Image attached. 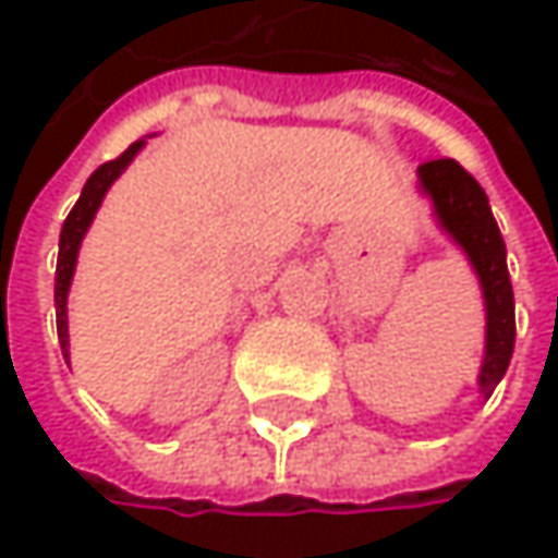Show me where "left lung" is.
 <instances>
[{
    "label": "left lung",
    "mask_w": 558,
    "mask_h": 558,
    "mask_svg": "<svg viewBox=\"0 0 558 558\" xmlns=\"http://www.w3.org/2000/svg\"><path fill=\"white\" fill-rule=\"evenodd\" d=\"M420 186L429 193L436 206L439 226L462 245L469 255L475 275L482 280L488 326H485V362L478 375V388L485 397L498 388L510 355H513V287L507 275V248H504L501 229L492 216L488 196L482 183L452 158L426 161L420 165Z\"/></svg>",
    "instance_id": "left-lung-1"
}]
</instances>
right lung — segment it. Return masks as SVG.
<instances>
[{
	"mask_svg": "<svg viewBox=\"0 0 558 558\" xmlns=\"http://www.w3.org/2000/svg\"><path fill=\"white\" fill-rule=\"evenodd\" d=\"M145 142H135L129 145L116 161H106L102 168L93 170V177L86 180L76 206L70 209V216L63 219V229H60V252H57V275H54V310H57V339H60V349H63V359H66V345H70V336H66V290H70V280H73V268H76V252H80V242L106 196V190L112 186V180L122 173V170L132 165V158L142 151Z\"/></svg>",
	"mask_w": 558,
	"mask_h": 558,
	"instance_id": "right-lung-1",
	"label": "right lung"
}]
</instances>
